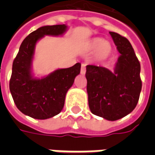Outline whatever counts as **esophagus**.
I'll return each instance as SVG.
<instances>
[{
    "label": "esophagus",
    "mask_w": 155,
    "mask_h": 155,
    "mask_svg": "<svg viewBox=\"0 0 155 155\" xmlns=\"http://www.w3.org/2000/svg\"><path fill=\"white\" fill-rule=\"evenodd\" d=\"M85 72H86V68H85V64H81V73L82 74H85Z\"/></svg>",
    "instance_id": "1"
}]
</instances>
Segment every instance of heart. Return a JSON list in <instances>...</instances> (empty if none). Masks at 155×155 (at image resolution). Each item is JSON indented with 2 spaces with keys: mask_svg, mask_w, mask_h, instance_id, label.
Instances as JSON below:
<instances>
[{
  "mask_svg": "<svg viewBox=\"0 0 155 155\" xmlns=\"http://www.w3.org/2000/svg\"><path fill=\"white\" fill-rule=\"evenodd\" d=\"M88 49L91 51H96V58L99 61L107 59L111 53L110 45L102 38H94L90 41Z\"/></svg>",
  "mask_w": 155,
  "mask_h": 155,
  "instance_id": "b5f03b06",
  "label": "heart"
}]
</instances>
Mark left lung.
Masks as SVG:
<instances>
[{"mask_svg": "<svg viewBox=\"0 0 155 155\" xmlns=\"http://www.w3.org/2000/svg\"><path fill=\"white\" fill-rule=\"evenodd\" d=\"M110 34L120 53L114 72L102 66L87 65L85 77L91 113L114 121L136 107L142 81L140 61L130 41L115 32Z\"/></svg>", "mask_w": 155, "mask_h": 155, "instance_id": "left-lung-1", "label": "left lung"}]
</instances>
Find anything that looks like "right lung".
<instances>
[{
	"instance_id": "right-lung-1",
	"label": "right lung",
	"mask_w": 155,
	"mask_h": 155,
	"mask_svg": "<svg viewBox=\"0 0 155 155\" xmlns=\"http://www.w3.org/2000/svg\"><path fill=\"white\" fill-rule=\"evenodd\" d=\"M67 25H45L31 32L22 41L12 64L10 91L16 107L25 115L46 120L58 114L64 107L65 94L81 73V63L66 69H58L41 79L32 74L35 45L45 35L58 36Z\"/></svg>"
}]
</instances>
